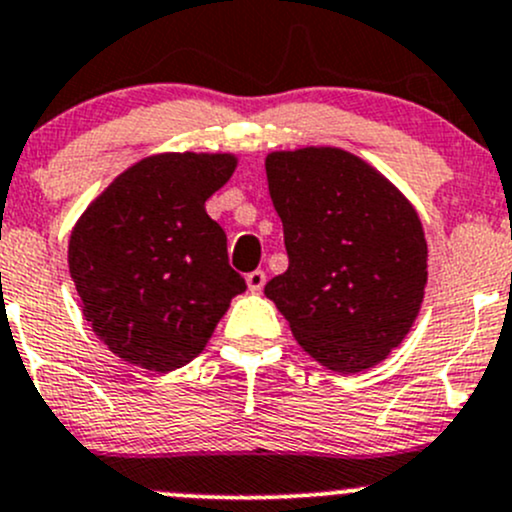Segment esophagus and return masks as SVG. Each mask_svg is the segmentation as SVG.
<instances>
[{
    "label": "esophagus",
    "instance_id": "obj_1",
    "mask_svg": "<svg viewBox=\"0 0 512 512\" xmlns=\"http://www.w3.org/2000/svg\"><path fill=\"white\" fill-rule=\"evenodd\" d=\"M245 282H247V289H250V292H262V287H265V282H267V275L262 270H255L245 277Z\"/></svg>",
    "mask_w": 512,
    "mask_h": 512
}]
</instances>
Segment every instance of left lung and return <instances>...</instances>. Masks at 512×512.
I'll return each mask as SVG.
<instances>
[{"instance_id":"8db88e82","label":"left lung","mask_w":512,"mask_h":512,"mask_svg":"<svg viewBox=\"0 0 512 512\" xmlns=\"http://www.w3.org/2000/svg\"><path fill=\"white\" fill-rule=\"evenodd\" d=\"M289 267L265 294L312 359L339 374L381 364L414 327L428 247L404 193L334 146L265 158Z\"/></svg>"}]
</instances>
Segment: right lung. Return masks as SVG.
<instances>
[{"label":"right lung","instance_id":"right-lung-1","mask_svg":"<svg viewBox=\"0 0 512 512\" xmlns=\"http://www.w3.org/2000/svg\"><path fill=\"white\" fill-rule=\"evenodd\" d=\"M235 168L232 153H156L116 175L76 220L71 280L86 322L118 359L180 369L245 292L223 227L205 213Z\"/></svg>","mask_w":512,"mask_h":512}]
</instances>
